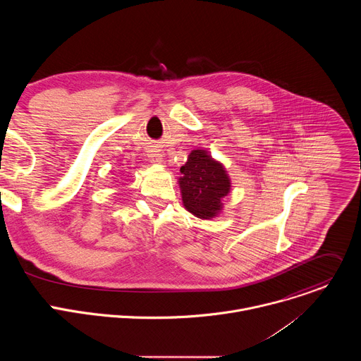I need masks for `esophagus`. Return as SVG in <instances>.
Instances as JSON below:
<instances>
[{
  "mask_svg": "<svg viewBox=\"0 0 361 361\" xmlns=\"http://www.w3.org/2000/svg\"><path fill=\"white\" fill-rule=\"evenodd\" d=\"M148 157H149V161H151V163H154V164H160V163L163 161L161 151H160V149H157V148H152V149H149Z\"/></svg>",
  "mask_w": 361,
  "mask_h": 361,
  "instance_id": "34e87169",
  "label": "esophagus"
}]
</instances>
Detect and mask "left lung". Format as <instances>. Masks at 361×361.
Masks as SVG:
<instances>
[{"mask_svg":"<svg viewBox=\"0 0 361 361\" xmlns=\"http://www.w3.org/2000/svg\"><path fill=\"white\" fill-rule=\"evenodd\" d=\"M178 178L183 205L202 220H212L223 210L221 200L230 192L231 181L224 166L209 151L192 149Z\"/></svg>","mask_w":361,"mask_h":361,"instance_id":"1","label":"left lung"}]
</instances>
